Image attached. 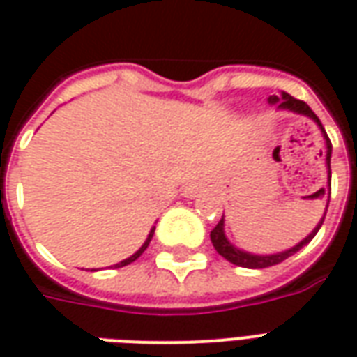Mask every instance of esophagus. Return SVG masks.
<instances>
[{
  "instance_id": "obj_1",
  "label": "esophagus",
  "mask_w": 357,
  "mask_h": 357,
  "mask_svg": "<svg viewBox=\"0 0 357 357\" xmlns=\"http://www.w3.org/2000/svg\"><path fill=\"white\" fill-rule=\"evenodd\" d=\"M204 189H206V185H204L202 181H193V183H189V185L185 187L183 195H185V197H197V195H201Z\"/></svg>"
}]
</instances>
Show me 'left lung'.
Wrapping results in <instances>:
<instances>
[{
  "label": "left lung",
  "instance_id": "8db88e82",
  "mask_svg": "<svg viewBox=\"0 0 357 357\" xmlns=\"http://www.w3.org/2000/svg\"><path fill=\"white\" fill-rule=\"evenodd\" d=\"M268 101L271 102V105H275L277 109L292 110V112H298V114H306V116L312 118L315 124L321 128L323 135H325V143H327V156H325V162H327V174H329V185H327V191H329V197H331V151H333V147H331V141L329 137H327L325 130H323V124L319 122V118L315 116V112L307 107L306 102L300 101V99H294L292 95L284 93V91L281 95H269ZM319 193H325V189H321ZM327 206H329V202H327ZM323 220H325V214H323V218L319 220V224L315 225V229L307 235L306 239L300 241L296 247L289 248V250H283V252H277V255L258 256V255H250V252H245V250H239L237 247H233L224 233V218H222V220L218 222L216 227L210 231V239H212V245H214V248L218 250V255L224 256L225 260H229V262L235 264V266H241V268L262 269V268H269V266H275V264H281L283 260H287L289 256H292L294 252H298L300 248L314 239L315 233L319 231V227H321Z\"/></svg>",
  "mask_w": 357,
  "mask_h": 357
}]
</instances>
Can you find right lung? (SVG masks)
Segmentation results:
<instances>
[{"label":"right lung","mask_w":357,"mask_h":357,"mask_svg":"<svg viewBox=\"0 0 357 357\" xmlns=\"http://www.w3.org/2000/svg\"><path fill=\"white\" fill-rule=\"evenodd\" d=\"M153 235H155V227H153V229H151V233H149L147 241H145V243H143V247H141L139 250H137V252H135V255H132V256H130V258H126V260H122V262H120V264H116V266H114V268H122V266H128V264L135 262V260H137V258H139V256L143 255V252H145V248L149 247V243H151V239H153Z\"/></svg>","instance_id":"1"}]
</instances>
